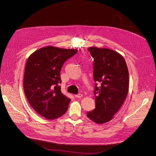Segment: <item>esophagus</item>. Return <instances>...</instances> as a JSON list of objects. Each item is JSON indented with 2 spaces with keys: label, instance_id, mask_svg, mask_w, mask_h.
<instances>
[{
  "label": "esophagus",
  "instance_id": "obj_1",
  "mask_svg": "<svg viewBox=\"0 0 156 156\" xmlns=\"http://www.w3.org/2000/svg\"><path fill=\"white\" fill-rule=\"evenodd\" d=\"M75 98H81L83 96V94H77V95H75Z\"/></svg>",
  "mask_w": 156,
  "mask_h": 156
}]
</instances>
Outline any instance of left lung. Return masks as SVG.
I'll return each mask as SVG.
<instances>
[{
    "label": "left lung",
    "mask_w": 156,
    "mask_h": 156,
    "mask_svg": "<svg viewBox=\"0 0 156 156\" xmlns=\"http://www.w3.org/2000/svg\"><path fill=\"white\" fill-rule=\"evenodd\" d=\"M87 50L94 58L96 107L87 112V117L98 124H102L113 119L126 98L128 70L123 56L113 50L96 47Z\"/></svg>",
    "instance_id": "obj_1"
}]
</instances>
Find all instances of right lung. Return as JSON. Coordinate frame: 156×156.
<instances>
[{
    "label": "right lung",
    "mask_w": 156,
    "mask_h": 156,
    "mask_svg": "<svg viewBox=\"0 0 156 156\" xmlns=\"http://www.w3.org/2000/svg\"><path fill=\"white\" fill-rule=\"evenodd\" d=\"M77 52L47 46L36 51L27 61L25 94L31 107L48 120L61 117L68 109L71 99L61 92L60 70L64 62Z\"/></svg>",
    "instance_id": "add662e5"
}]
</instances>
